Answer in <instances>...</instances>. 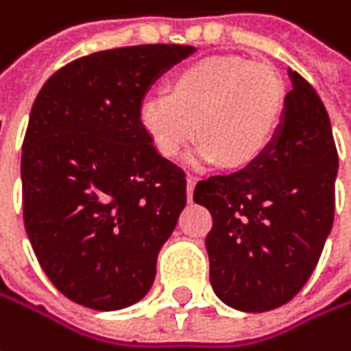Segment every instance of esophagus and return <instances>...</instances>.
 I'll return each instance as SVG.
<instances>
[{
  "label": "esophagus",
  "mask_w": 351,
  "mask_h": 351,
  "mask_svg": "<svg viewBox=\"0 0 351 351\" xmlns=\"http://www.w3.org/2000/svg\"><path fill=\"white\" fill-rule=\"evenodd\" d=\"M195 184H197V178L193 175L186 176V197L189 201H193V191H195Z\"/></svg>",
  "instance_id": "34e87169"
}]
</instances>
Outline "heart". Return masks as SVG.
Returning a JSON list of instances; mask_svg holds the SVG:
<instances>
[{"mask_svg": "<svg viewBox=\"0 0 351 351\" xmlns=\"http://www.w3.org/2000/svg\"><path fill=\"white\" fill-rule=\"evenodd\" d=\"M283 110L285 86L273 66L213 56L182 68L171 94H146L138 122L162 156L180 154L197 130L201 160L241 169L269 148Z\"/></svg>", "mask_w": 351, "mask_h": 351, "instance_id": "heart-1", "label": "heart"}]
</instances>
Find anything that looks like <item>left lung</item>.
Listing matches in <instances>:
<instances>
[{
    "label": "left lung",
    "instance_id": "obj_1",
    "mask_svg": "<svg viewBox=\"0 0 351 351\" xmlns=\"http://www.w3.org/2000/svg\"><path fill=\"white\" fill-rule=\"evenodd\" d=\"M291 90L271 146L251 165L195 186L213 217L207 251L217 298L241 311L291 302L315 269L334 225L337 150L330 116L309 82Z\"/></svg>",
    "mask_w": 351,
    "mask_h": 351
}]
</instances>
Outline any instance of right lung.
Wrapping results in <instances>:
<instances>
[{
  "label": "right lung",
  "instance_id": "add662e5",
  "mask_svg": "<svg viewBox=\"0 0 351 351\" xmlns=\"http://www.w3.org/2000/svg\"><path fill=\"white\" fill-rule=\"evenodd\" d=\"M195 51L146 44L78 58L40 90L21 146L23 225L53 287L112 311L148 293L186 205L184 171L138 122L152 82Z\"/></svg>",
  "mask_w": 351,
  "mask_h": 351
}]
</instances>
